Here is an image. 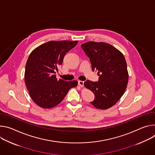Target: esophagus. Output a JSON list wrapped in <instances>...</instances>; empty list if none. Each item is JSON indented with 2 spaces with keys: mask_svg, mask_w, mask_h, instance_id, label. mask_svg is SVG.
I'll return each instance as SVG.
<instances>
[{
  "mask_svg": "<svg viewBox=\"0 0 155 155\" xmlns=\"http://www.w3.org/2000/svg\"><path fill=\"white\" fill-rule=\"evenodd\" d=\"M78 85L80 87H83L84 86V81H78Z\"/></svg>",
  "mask_w": 155,
  "mask_h": 155,
  "instance_id": "esophagus-1",
  "label": "esophagus"
}]
</instances>
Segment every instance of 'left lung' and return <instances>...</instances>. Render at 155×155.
Segmentation results:
<instances>
[{
  "mask_svg": "<svg viewBox=\"0 0 155 155\" xmlns=\"http://www.w3.org/2000/svg\"><path fill=\"white\" fill-rule=\"evenodd\" d=\"M81 47L89 58L92 71H97L98 82L86 81L84 86L95 95L91 103L95 108L106 110L114 105L124 94L129 74L123 54L105 42H88Z\"/></svg>",
  "mask_w": 155,
  "mask_h": 155,
  "instance_id": "left-lung-1",
  "label": "left lung"
}]
</instances>
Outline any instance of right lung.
Here are the masks:
<instances>
[{"instance_id":"1","label":"right lung","mask_w":155,"mask_h":155,"mask_svg":"<svg viewBox=\"0 0 155 155\" xmlns=\"http://www.w3.org/2000/svg\"><path fill=\"white\" fill-rule=\"evenodd\" d=\"M78 41H51L32 51L25 67V81L29 95L43 108H53L63 100L69 90L78 85L77 81L57 80L56 71L66 54Z\"/></svg>"}]
</instances>
